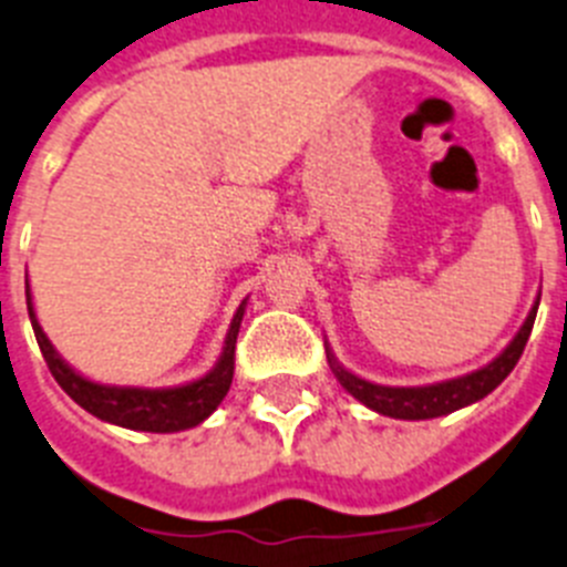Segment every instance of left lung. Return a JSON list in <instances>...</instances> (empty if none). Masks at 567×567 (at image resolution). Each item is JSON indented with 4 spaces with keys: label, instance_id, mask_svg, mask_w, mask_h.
<instances>
[{
    "label": "left lung",
    "instance_id": "8db88e82",
    "mask_svg": "<svg viewBox=\"0 0 567 567\" xmlns=\"http://www.w3.org/2000/svg\"><path fill=\"white\" fill-rule=\"evenodd\" d=\"M539 307V303H536ZM536 307L534 312L527 316L525 327L519 330V336L511 341L505 352H502L493 364H487L485 370H476L471 375H462V379L442 381V384L430 386H381L370 384V381L358 379L352 372L343 370L336 358H330L332 370H336L338 381L347 386V393L355 395L361 404H367L370 410L381 415H390V419H410V422H419V419H435V415H447L458 408H467L473 401L485 399L491 390L502 384V381L511 375V370L516 367V361L525 352V343L530 338L536 321Z\"/></svg>",
    "mask_w": 567,
    "mask_h": 567
}]
</instances>
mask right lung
<instances>
[{
	"label": "right lung",
	"mask_w": 567,
	"mask_h": 567,
	"mask_svg": "<svg viewBox=\"0 0 567 567\" xmlns=\"http://www.w3.org/2000/svg\"><path fill=\"white\" fill-rule=\"evenodd\" d=\"M25 295L33 336H37V343H40L42 358H45L51 375L80 408H85L91 415L103 419V422L120 424V427L128 430H148V433H174V430H186L200 424L224 401V395L229 393L231 375H235L237 330H240V321H244V303H240V309L231 318L224 355H220L217 367L206 379L192 381L186 386H174V390H137V386H103L76 375L53 352L51 341L40 330V323H37V316H33L31 307V289H25Z\"/></svg>",
	"instance_id": "add662e5"
}]
</instances>
